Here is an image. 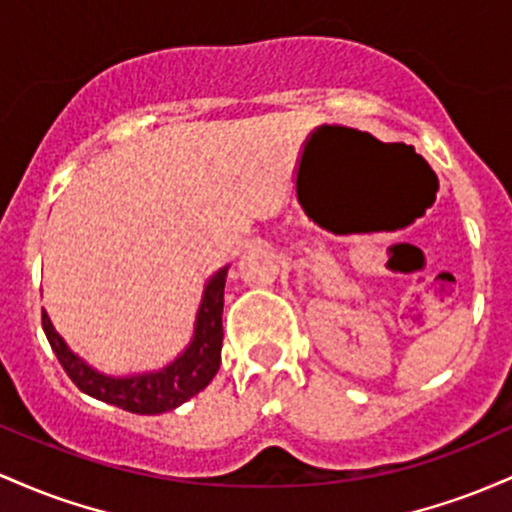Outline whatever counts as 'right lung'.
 <instances>
[{
    "label": "right lung",
    "instance_id": "obj_1",
    "mask_svg": "<svg viewBox=\"0 0 512 512\" xmlns=\"http://www.w3.org/2000/svg\"><path fill=\"white\" fill-rule=\"evenodd\" d=\"M225 280L227 268L217 271L208 280L200 302L198 317H195L193 341L174 363H169L157 372H142L130 377H111L86 365L70 346L62 341L55 331L53 321L43 309V329L48 336L50 348L55 350L57 360L65 367L70 380L82 389L84 394L118 409L142 416H154L181 406L191 396L203 392L220 370L222 353V307H225Z\"/></svg>",
    "mask_w": 512,
    "mask_h": 512
}]
</instances>
